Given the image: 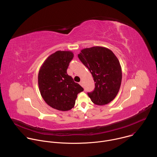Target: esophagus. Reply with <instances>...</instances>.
<instances>
[{"instance_id":"1","label":"esophagus","mask_w":157,"mask_h":157,"mask_svg":"<svg viewBox=\"0 0 157 157\" xmlns=\"http://www.w3.org/2000/svg\"><path fill=\"white\" fill-rule=\"evenodd\" d=\"M79 84H80L81 86H83V85H82V84H83L82 81H80V82H79Z\"/></svg>"}]
</instances>
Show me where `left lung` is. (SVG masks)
Returning <instances> with one entry per match:
<instances>
[{
    "mask_svg": "<svg viewBox=\"0 0 157 157\" xmlns=\"http://www.w3.org/2000/svg\"><path fill=\"white\" fill-rule=\"evenodd\" d=\"M78 58L94 78V90L87 93L92 102L104 105L113 101L122 81L121 66L114 53L109 48L97 46L81 50Z\"/></svg>",
    "mask_w": 157,
    "mask_h": 157,
    "instance_id": "8db88e82",
    "label": "left lung"
}]
</instances>
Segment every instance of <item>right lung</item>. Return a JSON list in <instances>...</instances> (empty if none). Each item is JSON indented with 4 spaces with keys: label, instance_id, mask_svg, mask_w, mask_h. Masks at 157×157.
I'll list each match as a JSON object with an SVG mask.
<instances>
[{
    "label": "right lung",
    "instance_id": "add662e5",
    "mask_svg": "<svg viewBox=\"0 0 157 157\" xmlns=\"http://www.w3.org/2000/svg\"><path fill=\"white\" fill-rule=\"evenodd\" d=\"M73 57L71 51H57L44 60L38 72L41 97L48 105L58 110L68 111L74 107L78 94L84 90L67 74Z\"/></svg>",
    "mask_w": 157,
    "mask_h": 157
}]
</instances>
